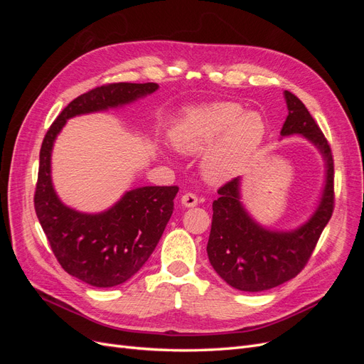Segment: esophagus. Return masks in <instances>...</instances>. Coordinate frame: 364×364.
<instances>
[{"instance_id":"34e87169","label":"esophagus","mask_w":364,"mask_h":364,"mask_svg":"<svg viewBox=\"0 0 364 364\" xmlns=\"http://www.w3.org/2000/svg\"><path fill=\"white\" fill-rule=\"evenodd\" d=\"M181 202H182V205H183L185 208H193V206H196L197 203H199V199H197V196L193 194V193H185V194L182 196Z\"/></svg>"}]
</instances>
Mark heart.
Masks as SVG:
<instances>
[{
  "label": "heart",
  "mask_w": 364,
  "mask_h": 364,
  "mask_svg": "<svg viewBox=\"0 0 364 364\" xmlns=\"http://www.w3.org/2000/svg\"><path fill=\"white\" fill-rule=\"evenodd\" d=\"M266 134V124L257 112H245L234 102L194 109L176 130L174 141L185 151H200L218 144L205 159L209 181H226L240 170Z\"/></svg>",
  "instance_id": "obj_1"
}]
</instances>
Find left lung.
I'll return each instance as SVG.
<instances>
[{
  "label": "left lung",
  "mask_w": 364,
  "mask_h": 364,
  "mask_svg": "<svg viewBox=\"0 0 364 364\" xmlns=\"http://www.w3.org/2000/svg\"><path fill=\"white\" fill-rule=\"evenodd\" d=\"M289 115L281 134H301L318 147L326 161V185L316 214L293 232H270L258 226L240 203V178L217 190L208 258L230 287L241 291H264L297 277L311 258L334 211V159L329 142L305 105L285 91Z\"/></svg>",
  "instance_id": "obj_1"
}]
</instances>
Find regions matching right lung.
<instances>
[{
	"label": "right lung",
	"mask_w": 364,
	"mask_h": 364,
	"mask_svg": "<svg viewBox=\"0 0 364 364\" xmlns=\"http://www.w3.org/2000/svg\"><path fill=\"white\" fill-rule=\"evenodd\" d=\"M156 83H106L63 109L43 136L35 190V211L62 269L94 287H115L144 266L174 209L179 186H142L126 193L102 214H82L65 206L53 190L50 156L54 138L67 119L136 100Z\"/></svg>",
	"instance_id": "1"
}]
</instances>
